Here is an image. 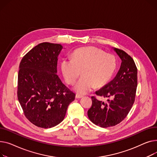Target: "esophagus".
<instances>
[{"label":"esophagus","instance_id":"34e87169","mask_svg":"<svg viewBox=\"0 0 157 157\" xmlns=\"http://www.w3.org/2000/svg\"><path fill=\"white\" fill-rule=\"evenodd\" d=\"M83 97H84V96L81 95V94H77L76 96H75V98H77V99H80V98H82Z\"/></svg>","mask_w":157,"mask_h":157}]
</instances>
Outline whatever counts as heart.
Wrapping results in <instances>:
<instances>
[{"label":"heart","instance_id":"1","mask_svg":"<svg viewBox=\"0 0 157 157\" xmlns=\"http://www.w3.org/2000/svg\"><path fill=\"white\" fill-rule=\"evenodd\" d=\"M72 59H64L61 68L64 80L73 84L80 75L82 77L73 87L77 94L84 95L95 86H105L113 77L117 61L112 54L105 53L95 47H85L76 49L72 54Z\"/></svg>","mask_w":157,"mask_h":157}]
</instances>
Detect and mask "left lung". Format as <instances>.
I'll return each instance as SVG.
<instances>
[{
    "label": "left lung",
    "instance_id": "1",
    "mask_svg": "<svg viewBox=\"0 0 157 157\" xmlns=\"http://www.w3.org/2000/svg\"><path fill=\"white\" fill-rule=\"evenodd\" d=\"M121 58V67L115 78L96 92L106 102L91 97L93 104L88 110L90 121L101 127L114 126L126 117L134 103L137 86V70L133 59L122 50L113 48Z\"/></svg>",
    "mask_w": 157,
    "mask_h": 157
}]
</instances>
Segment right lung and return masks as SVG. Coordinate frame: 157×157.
Listing matches in <instances>:
<instances>
[{
	"mask_svg": "<svg viewBox=\"0 0 157 157\" xmlns=\"http://www.w3.org/2000/svg\"><path fill=\"white\" fill-rule=\"evenodd\" d=\"M62 49L59 44H39L20 64L17 99L26 118L39 127L51 128L61 123L75 98L57 75Z\"/></svg>",
	"mask_w": 157,
	"mask_h": 157,
	"instance_id": "obj_1",
	"label": "right lung"
}]
</instances>
